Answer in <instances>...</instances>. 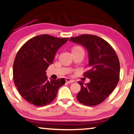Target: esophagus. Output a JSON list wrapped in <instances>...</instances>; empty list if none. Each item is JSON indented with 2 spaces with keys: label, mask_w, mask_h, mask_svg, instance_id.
<instances>
[{
  "label": "esophagus",
  "mask_w": 134,
  "mask_h": 134,
  "mask_svg": "<svg viewBox=\"0 0 134 134\" xmlns=\"http://www.w3.org/2000/svg\"><path fill=\"white\" fill-rule=\"evenodd\" d=\"M65 81L67 83H74L75 81L73 80L70 79V78H65Z\"/></svg>",
  "instance_id": "obj_1"
}]
</instances>
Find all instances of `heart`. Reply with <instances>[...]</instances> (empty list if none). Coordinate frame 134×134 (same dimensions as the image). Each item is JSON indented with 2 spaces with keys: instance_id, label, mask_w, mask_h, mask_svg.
I'll list each match as a JSON object with an SVG mask.
<instances>
[{
  "instance_id": "1",
  "label": "heart",
  "mask_w": 134,
  "mask_h": 134,
  "mask_svg": "<svg viewBox=\"0 0 134 134\" xmlns=\"http://www.w3.org/2000/svg\"><path fill=\"white\" fill-rule=\"evenodd\" d=\"M80 50H83V48L80 46H74L72 48V51H80Z\"/></svg>"
}]
</instances>
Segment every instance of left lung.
<instances>
[{
	"instance_id": "obj_1",
	"label": "left lung",
	"mask_w": 134,
	"mask_h": 134,
	"mask_svg": "<svg viewBox=\"0 0 134 134\" xmlns=\"http://www.w3.org/2000/svg\"><path fill=\"white\" fill-rule=\"evenodd\" d=\"M70 41L85 46L89 53V70L83 75L90 78V82L78 81L81 90L76 99L85 105H97L118 85L120 73L118 57L107 41L96 35L83 34L71 37Z\"/></svg>"
}]
</instances>
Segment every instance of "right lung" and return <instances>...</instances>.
Wrapping results in <instances>:
<instances>
[{"mask_svg": "<svg viewBox=\"0 0 134 134\" xmlns=\"http://www.w3.org/2000/svg\"><path fill=\"white\" fill-rule=\"evenodd\" d=\"M69 40L48 34L29 39L18 51L13 67V80L24 99L35 106H45L54 100L65 79L49 81L46 70L53 63L58 49Z\"/></svg>", "mask_w": 134, "mask_h": 134, "instance_id": "right-lung-1", "label": "right lung"}]
</instances>
